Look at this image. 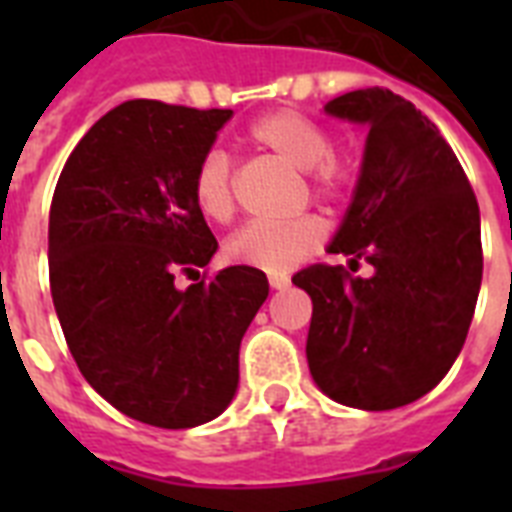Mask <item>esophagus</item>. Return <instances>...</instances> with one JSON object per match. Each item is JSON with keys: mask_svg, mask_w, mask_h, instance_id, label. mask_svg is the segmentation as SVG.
I'll return each instance as SVG.
<instances>
[{"mask_svg": "<svg viewBox=\"0 0 512 512\" xmlns=\"http://www.w3.org/2000/svg\"><path fill=\"white\" fill-rule=\"evenodd\" d=\"M271 289H287L289 287V279L287 276H271Z\"/></svg>", "mask_w": 512, "mask_h": 512, "instance_id": "1", "label": "esophagus"}]
</instances>
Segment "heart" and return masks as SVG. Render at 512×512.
<instances>
[{
  "label": "heart",
  "mask_w": 512,
  "mask_h": 512,
  "mask_svg": "<svg viewBox=\"0 0 512 512\" xmlns=\"http://www.w3.org/2000/svg\"><path fill=\"white\" fill-rule=\"evenodd\" d=\"M249 140L265 154L276 156L303 172L308 193L324 204H340L356 185V164L350 154L332 146L324 122L295 108H279L249 124ZM231 156L212 148L193 170L191 193L204 217L225 223L236 209ZM327 228L316 215H300L289 223H252L225 241V257L236 265L284 276L305 257L319 252Z\"/></svg>",
  "instance_id": "1"
}]
</instances>
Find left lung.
<instances>
[{"label":"left lung","mask_w":512,"mask_h":512,"mask_svg":"<svg viewBox=\"0 0 512 512\" xmlns=\"http://www.w3.org/2000/svg\"><path fill=\"white\" fill-rule=\"evenodd\" d=\"M327 114L369 124L356 196L329 252L373 273L361 280L327 263L295 273L313 303L305 353L337 404L385 412L436 388L465 345L484 273L478 201L436 124L401 95L345 92Z\"/></svg>","instance_id":"left-lung-1"}]
</instances>
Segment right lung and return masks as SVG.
<instances>
[{
    "label": "right lung",
    "instance_id": "add662e5",
    "mask_svg": "<svg viewBox=\"0 0 512 512\" xmlns=\"http://www.w3.org/2000/svg\"><path fill=\"white\" fill-rule=\"evenodd\" d=\"M231 108L127 100L68 156L50 207V289L79 372L132 420H215L239 385L241 337L268 297L263 271L209 276L217 249L193 170ZM177 275L197 276L188 290Z\"/></svg>",
    "mask_w": 512,
    "mask_h": 512
}]
</instances>
